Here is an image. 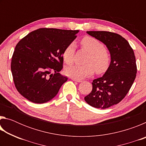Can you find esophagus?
<instances>
[{"label": "esophagus", "instance_id": "esophagus-1", "mask_svg": "<svg viewBox=\"0 0 146 146\" xmlns=\"http://www.w3.org/2000/svg\"><path fill=\"white\" fill-rule=\"evenodd\" d=\"M71 80H73V81H75V82H82V80H78V79H75V78H71Z\"/></svg>", "mask_w": 146, "mask_h": 146}]
</instances>
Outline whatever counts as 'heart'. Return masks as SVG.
Instances as JSON below:
<instances>
[{
  "label": "heart",
  "instance_id": "heart-1",
  "mask_svg": "<svg viewBox=\"0 0 146 146\" xmlns=\"http://www.w3.org/2000/svg\"><path fill=\"white\" fill-rule=\"evenodd\" d=\"M82 48L90 53L86 60V65H73L66 67L64 73L69 77L81 80L90 76L96 71L98 74L105 73L111 64V55L104 45L100 41L92 36H84L80 41ZM75 45L73 42L69 44L64 49L62 58L66 64L73 62Z\"/></svg>",
  "mask_w": 146,
  "mask_h": 146
}]
</instances>
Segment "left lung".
<instances>
[{"mask_svg": "<svg viewBox=\"0 0 146 146\" xmlns=\"http://www.w3.org/2000/svg\"><path fill=\"white\" fill-rule=\"evenodd\" d=\"M105 44L111 55V64L102 77L93 80L91 92L84 100L92 107L106 109L117 104L125 97L137 75L134 51L128 42L110 31H87Z\"/></svg>", "mask_w": 146, "mask_h": 146, "instance_id": "8db88e82", "label": "left lung"}]
</instances>
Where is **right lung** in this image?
Returning a JSON list of instances; mask_svg holds the SVG:
<instances>
[{
    "mask_svg": "<svg viewBox=\"0 0 146 146\" xmlns=\"http://www.w3.org/2000/svg\"><path fill=\"white\" fill-rule=\"evenodd\" d=\"M78 31L40 28L19 42L12 56L11 70L15 86L24 97L42 104L55 97L68 80L59 73L63 68L62 52Z\"/></svg>",
    "mask_w": 146,
    "mask_h": 146,
    "instance_id": "1",
    "label": "right lung"
}]
</instances>
